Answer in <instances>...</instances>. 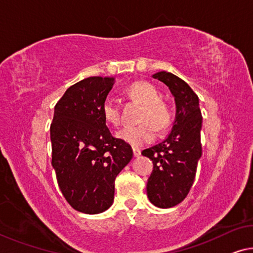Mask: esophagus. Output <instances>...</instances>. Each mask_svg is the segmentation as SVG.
Listing matches in <instances>:
<instances>
[{"label": "esophagus", "instance_id": "obj_1", "mask_svg": "<svg viewBox=\"0 0 253 253\" xmlns=\"http://www.w3.org/2000/svg\"><path fill=\"white\" fill-rule=\"evenodd\" d=\"M133 154H134L135 158H137V156L141 155V150H139V148L133 147Z\"/></svg>", "mask_w": 253, "mask_h": 253}]
</instances>
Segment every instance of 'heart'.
<instances>
[{
    "label": "heart",
    "instance_id": "b5f03b06",
    "mask_svg": "<svg viewBox=\"0 0 253 253\" xmlns=\"http://www.w3.org/2000/svg\"><path fill=\"white\" fill-rule=\"evenodd\" d=\"M125 92L130 99L142 105L137 116L139 124L124 127L117 133V137L133 147H141L153 141L155 130L161 133L171 125L172 109L166 100L160 98L158 87L150 82L136 81L129 84ZM101 112L110 125L117 127L122 123L120 108L112 99H105Z\"/></svg>",
    "mask_w": 253,
    "mask_h": 253
}]
</instances>
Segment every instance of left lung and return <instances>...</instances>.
<instances>
[{"label":"left lung","mask_w":253,"mask_h":253,"mask_svg":"<svg viewBox=\"0 0 253 253\" xmlns=\"http://www.w3.org/2000/svg\"><path fill=\"white\" fill-rule=\"evenodd\" d=\"M154 79L167 84L177 107L175 120L166 141L142 152L153 162L147 180L150 202L160 208L178 205L187 197L194 183L202 156V111L198 95L188 84L169 72H159Z\"/></svg>","instance_id":"1"}]
</instances>
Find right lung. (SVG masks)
I'll list each match as a JSON object with an SVG mask.
<instances>
[{
	"label": "right lung",
	"instance_id": "1",
	"mask_svg": "<svg viewBox=\"0 0 253 253\" xmlns=\"http://www.w3.org/2000/svg\"><path fill=\"white\" fill-rule=\"evenodd\" d=\"M114 78L73 84L56 103L50 125L51 166L75 211L99 214L114 202L115 179L133 158L129 144L111 135L101 112Z\"/></svg>",
	"mask_w": 253,
	"mask_h": 253
}]
</instances>
